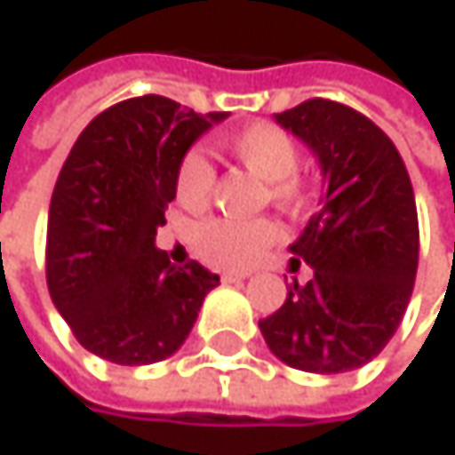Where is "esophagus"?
<instances>
[{
  "label": "esophagus",
  "mask_w": 455,
  "mask_h": 455,
  "mask_svg": "<svg viewBox=\"0 0 455 455\" xmlns=\"http://www.w3.org/2000/svg\"><path fill=\"white\" fill-rule=\"evenodd\" d=\"M222 281L225 283H241V281H246V275L243 273H222Z\"/></svg>",
  "instance_id": "1"
}]
</instances>
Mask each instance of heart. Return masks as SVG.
<instances>
[{
  "label": "heart",
  "instance_id": "obj_1",
  "mask_svg": "<svg viewBox=\"0 0 455 455\" xmlns=\"http://www.w3.org/2000/svg\"><path fill=\"white\" fill-rule=\"evenodd\" d=\"M220 148L257 180H265V196L281 212H297L307 201V182L297 172L299 145L275 124H251L220 140ZM214 166L190 150L174 172V198L188 212H201L214 190ZM275 228L267 220L209 217L190 230V249L209 265L225 270L249 267L273 241Z\"/></svg>",
  "mask_w": 455,
  "mask_h": 455
}]
</instances>
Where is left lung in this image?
Wrapping results in <instances>:
<instances>
[{"mask_svg": "<svg viewBox=\"0 0 455 455\" xmlns=\"http://www.w3.org/2000/svg\"><path fill=\"white\" fill-rule=\"evenodd\" d=\"M275 121L318 158L326 193L289 246L313 281L289 283L259 331L291 368L344 373L373 360L397 331L419 267V217L395 142L363 114L313 98ZM291 259V262H299Z\"/></svg>", "mask_w": 455, "mask_h": 455, "instance_id": "obj_1", "label": "left lung"}]
</instances>
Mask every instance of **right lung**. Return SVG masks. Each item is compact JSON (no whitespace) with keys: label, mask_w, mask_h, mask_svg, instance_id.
<instances>
[{"label":"right lung","mask_w":455,"mask_h":455,"mask_svg":"<svg viewBox=\"0 0 455 455\" xmlns=\"http://www.w3.org/2000/svg\"><path fill=\"white\" fill-rule=\"evenodd\" d=\"M228 114H196L142 95L95 116L74 142L50 201L47 286L92 355L148 365L174 355L220 283L198 262L174 267L156 249L174 172Z\"/></svg>","instance_id":"add662e5"}]
</instances>
